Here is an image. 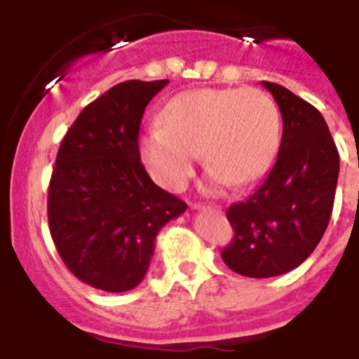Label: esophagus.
Here are the masks:
<instances>
[{
    "mask_svg": "<svg viewBox=\"0 0 359 359\" xmlns=\"http://www.w3.org/2000/svg\"><path fill=\"white\" fill-rule=\"evenodd\" d=\"M192 208H198L199 210V208H205V207H201V205H192ZM208 208H210V210H215V212H221V207H214V208L208 207Z\"/></svg>",
    "mask_w": 359,
    "mask_h": 359,
    "instance_id": "34e87169",
    "label": "esophagus"
}]
</instances>
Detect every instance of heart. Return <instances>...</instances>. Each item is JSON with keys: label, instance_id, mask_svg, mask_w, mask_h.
Returning <instances> with one entry per match:
<instances>
[{"label": "heart", "instance_id": "b5f03b06", "mask_svg": "<svg viewBox=\"0 0 359 359\" xmlns=\"http://www.w3.org/2000/svg\"><path fill=\"white\" fill-rule=\"evenodd\" d=\"M161 122L140 138V154L160 185L180 190L196 158L210 167L208 189L248 185L271 167L280 144V113L261 90H196L180 93Z\"/></svg>", "mask_w": 359, "mask_h": 359}]
</instances>
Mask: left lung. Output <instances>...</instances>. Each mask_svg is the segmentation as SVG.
<instances>
[{"label": "left lung", "instance_id": "1", "mask_svg": "<svg viewBox=\"0 0 359 359\" xmlns=\"http://www.w3.org/2000/svg\"><path fill=\"white\" fill-rule=\"evenodd\" d=\"M262 86L280 109V149L261 187L226 210L233 239L221 252L231 271L252 278L287 273L315 252L331 219L340 172L322 113L284 86Z\"/></svg>", "mask_w": 359, "mask_h": 359}]
</instances>
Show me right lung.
Listing matches in <instances>:
<instances>
[{"mask_svg":"<svg viewBox=\"0 0 359 359\" xmlns=\"http://www.w3.org/2000/svg\"><path fill=\"white\" fill-rule=\"evenodd\" d=\"M169 81H128L86 106L57 152L48 189L50 233L62 262L88 286L136 287L158 231L187 210L142 165L144 111Z\"/></svg>","mask_w":359,"mask_h":359,"instance_id":"1","label":"right lung"}]
</instances>
